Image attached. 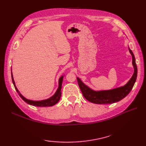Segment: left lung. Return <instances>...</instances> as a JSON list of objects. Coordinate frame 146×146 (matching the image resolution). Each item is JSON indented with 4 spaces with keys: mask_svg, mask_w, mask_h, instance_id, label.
<instances>
[{
    "mask_svg": "<svg viewBox=\"0 0 146 146\" xmlns=\"http://www.w3.org/2000/svg\"><path fill=\"white\" fill-rule=\"evenodd\" d=\"M129 50L132 57V64L134 68V72L132 78L124 86L109 90L94 91L90 88L88 86L85 85L79 78H77L79 87L81 90L83 97L86 100L92 103L97 104H110L121 100L129 94L137 79V68L134 54L129 48Z\"/></svg>",
    "mask_w": 146,
    "mask_h": 146,
    "instance_id": "1",
    "label": "left lung"
}]
</instances>
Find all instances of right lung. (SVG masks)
<instances>
[{
	"label": "right lung",
	"instance_id": "add662e5",
	"mask_svg": "<svg viewBox=\"0 0 146 146\" xmlns=\"http://www.w3.org/2000/svg\"><path fill=\"white\" fill-rule=\"evenodd\" d=\"M11 76H12V82H13L14 86L15 87V90L17 91V92L19 94V95L20 96L21 98L23 99V100L26 102L27 104H28L31 105H33V106H36V107H51L52 105H55L56 104H57L58 102L60 100V99L61 98V86H62V83H63V77L64 76H61L60 77V78L59 79V86L58 88L57 89L56 92L54 94L53 96H52L51 97H50L48 99H46V100H43L41 101H34V100H28V99L26 98L25 97H24L23 95H22L19 90H17L16 86L15 85V82L13 78V76H12V68H11Z\"/></svg>",
	"mask_w": 146,
	"mask_h": 146
}]
</instances>
